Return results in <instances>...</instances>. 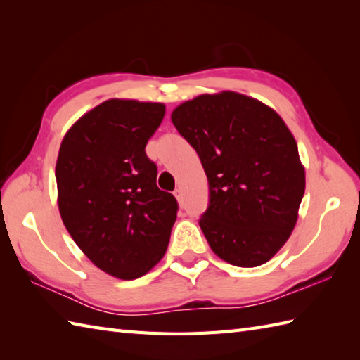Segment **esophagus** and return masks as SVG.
<instances>
[{"instance_id": "1", "label": "esophagus", "mask_w": 360, "mask_h": 360, "mask_svg": "<svg viewBox=\"0 0 360 360\" xmlns=\"http://www.w3.org/2000/svg\"><path fill=\"white\" fill-rule=\"evenodd\" d=\"M174 196L178 198V201H182V190L181 188H176L174 190Z\"/></svg>"}]
</instances>
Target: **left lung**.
Returning a JSON list of instances; mask_svg holds the SVG:
<instances>
[{"mask_svg":"<svg viewBox=\"0 0 360 360\" xmlns=\"http://www.w3.org/2000/svg\"><path fill=\"white\" fill-rule=\"evenodd\" d=\"M172 122L207 176L200 226L210 249L240 267L269 262L292 233L307 187L285 120L254 97L221 91L182 102Z\"/></svg>","mask_w":360,"mask_h":360,"instance_id":"1","label":"left lung"}]
</instances>
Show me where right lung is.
I'll return each mask as SVG.
<instances>
[{"label": "right lung", "mask_w": 360, "mask_h": 360, "mask_svg": "<svg viewBox=\"0 0 360 360\" xmlns=\"http://www.w3.org/2000/svg\"><path fill=\"white\" fill-rule=\"evenodd\" d=\"M164 116V103L108 98L74 122L58 150L63 224L91 263L120 280L162 259L176 221L178 202L156 186L145 153Z\"/></svg>", "instance_id": "add662e5"}]
</instances>
